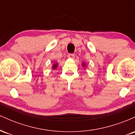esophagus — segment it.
<instances>
[{"mask_svg": "<svg viewBox=\"0 0 135 135\" xmlns=\"http://www.w3.org/2000/svg\"><path fill=\"white\" fill-rule=\"evenodd\" d=\"M67 56H68V58L70 59H74V58H75V55H74V54H69Z\"/></svg>", "mask_w": 135, "mask_h": 135, "instance_id": "obj_1", "label": "esophagus"}]
</instances>
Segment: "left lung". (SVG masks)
Returning <instances> with one entry per match:
<instances>
[{"label": "left lung", "instance_id": "left-lung-1", "mask_svg": "<svg viewBox=\"0 0 135 135\" xmlns=\"http://www.w3.org/2000/svg\"><path fill=\"white\" fill-rule=\"evenodd\" d=\"M86 65V64H85V63H83V66H85Z\"/></svg>", "mask_w": 135, "mask_h": 135}]
</instances>
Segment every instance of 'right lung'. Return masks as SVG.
Segmentation results:
<instances>
[{"mask_svg": "<svg viewBox=\"0 0 135 135\" xmlns=\"http://www.w3.org/2000/svg\"><path fill=\"white\" fill-rule=\"evenodd\" d=\"M57 66H58V63H54L53 64V65H52V69H56L57 68Z\"/></svg>", "mask_w": 135, "mask_h": 135, "instance_id": "right-lung-1", "label": "right lung"}]
</instances>
